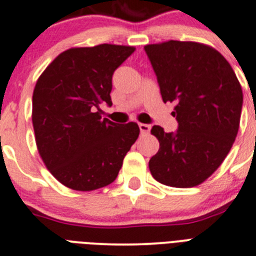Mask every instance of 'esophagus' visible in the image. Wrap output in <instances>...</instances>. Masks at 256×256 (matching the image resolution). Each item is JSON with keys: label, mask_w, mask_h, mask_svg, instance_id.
<instances>
[{"label": "esophagus", "mask_w": 256, "mask_h": 256, "mask_svg": "<svg viewBox=\"0 0 256 256\" xmlns=\"http://www.w3.org/2000/svg\"><path fill=\"white\" fill-rule=\"evenodd\" d=\"M138 128H140L141 135H146V134L150 132L151 126L148 125V124H138Z\"/></svg>", "instance_id": "1"}]
</instances>
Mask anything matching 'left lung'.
<instances>
[{
    "label": "left lung",
    "instance_id": "obj_1",
    "mask_svg": "<svg viewBox=\"0 0 256 256\" xmlns=\"http://www.w3.org/2000/svg\"><path fill=\"white\" fill-rule=\"evenodd\" d=\"M164 102H175L176 132L152 126L160 148L148 161L155 180L192 188L212 175L238 135L242 90L225 57L212 47L190 41L146 44Z\"/></svg>",
    "mask_w": 256,
    "mask_h": 256
}]
</instances>
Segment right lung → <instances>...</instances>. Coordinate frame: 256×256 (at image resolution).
<instances>
[{"label":"right lung","mask_w":256,"mask_h":256,"mask_svg":"<svg viewBox=\"0 0 256 256\" xmlns=\"http://www.w3.org/2000/svg\"><path fill=\"white\" fill-rule=\"evenodd\" d=\"M135 47L102 44L60 54L37 80L32 124L38 154L50 172L78 191L108 186L138 140L136 122L101 118L112 105V75Z\"/></svg>","instance_id":"obj_1"}]
</instances>
